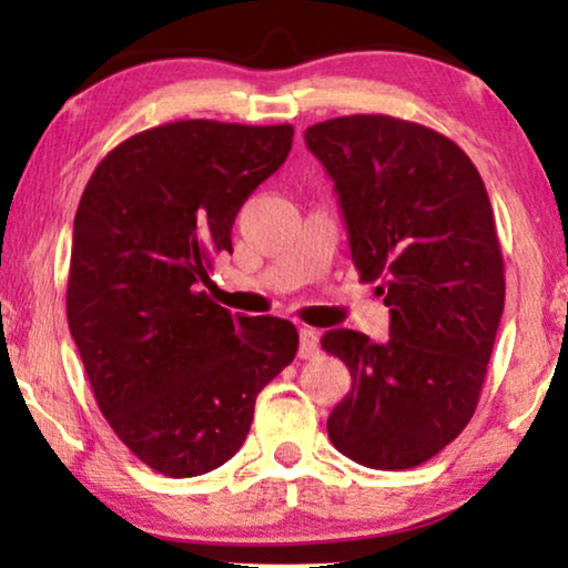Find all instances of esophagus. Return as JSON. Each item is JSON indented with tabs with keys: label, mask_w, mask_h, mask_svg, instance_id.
I'll return each instance as SVG.
<instances>
[{
	"label": "esophagus",
	"mask_w": 568,
	"mask_h": 568,
	"mask_svg": "<svg viewBox=\"0 0 568 568\" xmlns=\"http://www.w3.org/2000/svg\"><path fill=\"white\" fill-rule=\"evenodd\" d=\"M321 352V338L313 328H300V356L302 359H313Z\"/></svg>",
	"instance_id": "esophagus-1"
}]
</instances>
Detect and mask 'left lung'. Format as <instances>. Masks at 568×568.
I'll return each mask as SVG.
<instances>
[{"instance_id":"1","label":"left lung","mask_w":568,"mask_h":568,"mask_svg":"<svg viewBox=\"0 0 568 568\" xmlns=\"http://www.w3.org/2000/svg\"><path fill=\"white\" fill-rule=\"evenodd\" d=\"M338 193L352 261L390 307V338L328 331L352 372L328 437L348 460L406 470L476 414L504 313V258L486 185L439 131L393 115H341L305 131Z\"/></svg>"}]
</instances>
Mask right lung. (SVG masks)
<instances>
[{"label":"right lung","mask_w":568,"mask_h":568,"mask_svg":"<svg viewBox=\"0 0 568 568\" xmlns=\"http://www.w3.org/2000/svg\"><path fill=\"white\" fill-rule=\"evenodd\" d=\"M292 136L290 123L146 129L105 154L77 206L69 331L115 437L168 478L227 463L258 393L297 354L290 321L232 317L204 290Z\"/></svg>","instance_id":"right-lung-1"}]
</instances>
